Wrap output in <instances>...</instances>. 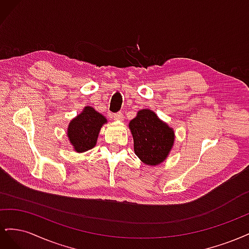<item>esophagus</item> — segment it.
I'll return each instance as SVG.
<instances>
[{"instance_id": "obj_1", "label": "esophagus", "mask_w": 249, "mask_h": 249, "mask_svg": "<svg viewBox=\"0 0 249 249\" xmlns=\"http://www.w3.org/2000/svg\"><path fill=\"white\" fill-rule=\"evenodd\" d=\"M113 118H114V120H117V122H119V120L124 119V114L122 112L114 113V114H113Z\"/></svg>"}]
</instances>
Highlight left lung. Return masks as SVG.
<instances>
[{
  "instance_id": "obj_1",
  "label": "left lung",
  "mask_w": 249,
  "mask_h": 249,
  "mask_svg": "<svg viewBox=\"0 0 249 249\" xmlns=\"http://www.w3.org/2000/svg\"><path fill=\"white\" fill-rule=\"evenodd\" d=\"M129 126L134 139L135 154L143 163L159 165L166 159L175 141V133L158 118L155 112L140 110Z\"/></svg>"
}]
</instances>
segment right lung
Segmentation results:
<instances>
[{
  "label": "right lung",
  "instance_id": "add662e5",
  "mask_svg": "<svg viewBox=\"0 0 249 249\" xmlns=\"http://www.w3.org/2000/svg\"><path fill=\"white\" fill-rule=\"evenodd\" d=\"M107 123L101 113L96 112L91 107H85L81 114L73 118L67 130L70 141L78 153L94 147L101 126Z\"/></svg>",
  "mask_w": 249,
  "mask_h": 249
}]
</instances>
